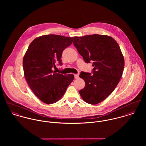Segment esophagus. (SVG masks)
<instances>
[{"mask_svg":"<svg viewBox=\"0 0 146 146\" xmlns=\"http://www.w3.org/2000/svg\"><path fill=\"white\" fill-rule=\"evenodd\" d=\"M74 78L75 79H78L79 78V75L78 74H74Z\"/></svg>","mask_w":146,"mask_h":146,"instance_id":"esophagus-1","label":"esophagus"}]
</instances>
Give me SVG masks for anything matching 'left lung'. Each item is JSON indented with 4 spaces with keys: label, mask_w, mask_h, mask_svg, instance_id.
Listing matches in <instances>:
<instances>
[{
    "label": "left lung",
    "mask_w": 146,
    "mask_h": 146,
    "mask_svg": "<svg viewBox=\"0 0 146 146\" xmlns=\"http://www.w3.org/2000/svg\"><path fill=\"white\" fill-rule=\"evenodd\" d=\"M74 45L87 63L92 62V73L82 71L85 86L79 91L84 101L91 104L102 102L114 90L122 76L124 58L112 38L93 34L75 36Z\"/></svg>",
    "instance_id": "left-lung-1"
}]
</instances>
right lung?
I'll return each instance as SVG.
<instances>
[{
    "mask_svg": "<svg viewBox=\"0 0 146 146\" xmlns=\"http://www.w3.org/2000/svg\"><path fill=\"white\" fill-rule=\"evenodd\" d=\"M73 39L58 35H43L31 42L24 56L23 68L27 83L45 104L59 101L74 79L72 74L63 75L53 71L56 63L62 66L63 51Z\"/></svg>",
    "mask_w": 146,
    "mask_h": 146,
    "instance_id": "right-lung-1",
    "label": "right lung"
}]
</instances>
